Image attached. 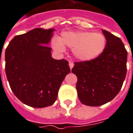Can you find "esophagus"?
I'll return each instance as SVG.
<instances>
[{"label": "esophagus", "mask_w": 133, "mask_h": 133, "mask_svg": "<svg viewBox=\"0 0 133 133\" xmlns=\"http://www.w3.org/2000/svg\"><path fill=\"white\" fill-rule=\"evenodd\" d=\"M69 66L70 68V69H72V68H73V66H74V63H73V62H72V61H70Z\"/></svg>", "instance_id": "esophagus-1"}]
</instances>
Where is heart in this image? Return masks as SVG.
<instances>
[{
    "label": "heart",
    "instance_id": "heart-1",
    "mask_svg": "<svg viewBox=\"0 0 133 133\" xmlns=\"http://www.w3.org/2000/svg\"><path fill=\"white\" fill-rule=\"evenodd\" d=\"M107 40L100 33L89 31H67L61 33V38L52 40L53 49L59 52L65 51L67 46L72 48L73 55L81 61H92L100 56L105 48Z\"/></svg>",
    "mask_w": 133,
    "mask_h": 133
}]
</instances>
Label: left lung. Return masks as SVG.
Segmentation results:
<instances>
[{
  "label": "left lung",
  "instance_id": "left-lung-1",
  "mask_svg": "<svg viewBox=\"0 0 133 133\" xmlns=\"http://www.w3.org/2000/svg\"><path fill=\"white\" fill-rule=\"evenodd\" d=\"M102 32L107 40L103 53L92 61L75 62L72 72L78 81L79 100L88 106H100L111 101L120 92L127 73L128 52L120 38Z\"/></svg>",
  "mask_w": 133,
  "mask_h": 133
}]
</instances>
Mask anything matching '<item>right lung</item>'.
I'll use <instances>...</instances> for the list:
<instances>
[{"label": "right lung", "mask_w": 133, "mask_h": 133, "mask_svg": "<svg viewBox=\"0 0 133 133\" xmlns=\"http://www.w3.org/2000/svg\"><path fill=\"white\" fill-rule=\"evenodd\" d=\"M54 29L35 28L16 35L5 50V74L12 91L22 103L41 108L52 105L70 71L68 61L55 60L48 46Z\"/></svg>", "instance_id": "obj_1"}]
</instances>
